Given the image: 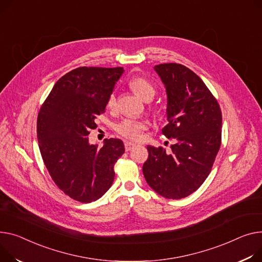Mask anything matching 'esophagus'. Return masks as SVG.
<instances>
[{
	"label": "esophagus",
	"mask_w": 262,
	"mask_h": 262,
	"mask_svg": "<svg viewBox=\"0 0 262 262\" xmlns=\"http://www.w3.org/2000/svg\"><path fill=\"white\" fill-rule=\"evenodd\" d=\"M124 146H125V150H126V151H128V150H132V149L136 146V144H135V143H133V142H128V141H126V142L124 143Z\"/></svg>",
	"instance_id": "1"
}]
</instances>
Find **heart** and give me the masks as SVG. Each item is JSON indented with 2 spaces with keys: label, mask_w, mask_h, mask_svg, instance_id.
Segmentation results:
<instances>
[{
  "label": "heart",
  "mask_w": 262,
  "mask_h": 262,
  "mask_svg": "<svg viewBox=\"0 0 262 262\" xmlns=\"http://www.w3.org/2000/svg\"><path fill=\"white\" fill-rule=\"evenodd\" d=\"M130 89L140 96L143 100L148 101L154 98L156 94V89L154 84L144 77L137 76L129 80L128 82ZM117 105V98L115 93H113L107 99V107L115 108ZM147 128V122L144 120L136 118H126L120 121L115 125V130L129 140L138 141L142 138V133Z\"/></svg>",
  "instance_id": "heart-1"
}]
</instances>
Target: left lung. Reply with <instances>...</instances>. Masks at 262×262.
Wrapping results in <instances>:
<instances>
[{"label": "left lung", "mask_w": 262, "mask_h": 262, "mask_svg": "<svg viewBox=\"0 0 262 262\" xmlns=\"http://www.w3.org/2000/svg\"><path fill=\"white\" fill-rule=\"evenodd\" d=\"M155 71L167 95L168 123L162 134L176 142L169 152L148 145L142 170L156 193L181 199L197 190L212 170L221 145V110L204 82L186 66L165 63Z\"/></svg>", "instance_id": "left-lung-1"}]
</instances>
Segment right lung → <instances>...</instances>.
Listing matches in <instances>:
<instances>
[{
    "label": "right lung",
    "mask_w": 262,
    "mask_h": 262,
    "mask_svg": "<svg viewBox=\"0 0 262 262\" xmlns=\"http://www.w3.org/2000/svg\"><path fill=\"white\" fill-rule=\"evenodd\" d=\"M123 67H78L60 78L40 108L39 148L51 179L64 194L83 203L101 198L113 184L114 166L124 154L120 139L101 148L89 135L103 114Z\"/></svg>",
    "instance_id": "right-lung-1"
}]
</instances>
